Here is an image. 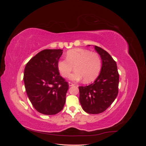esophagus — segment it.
Wrapping results in <instances>:
<instances>
[{
  "instance_id": "34e87169",
  "label": "esophagus",
  "mask_w": 146,
  "mask_h": 146,
  "mask_svg": "<svg viewBox=\"0 0 146 146\" xmlns=\"http://www.w3.org/2000/svg\"><path fill=\"white\" fill-rule=\"evenodd\" d=\"M68 83H69V86H74V85H75V84H74V83H72V82H69Z\"/></svg>"
}]
</instances>
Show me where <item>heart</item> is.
Here are the masks:
<instances>
[{
    "instance_id": "heart-1",
    "label": "heart",
    "mask_w": 146,
    "mask_h": 146,
    "mask_svg": "<svg viewBox=\"0 0 146 146\" xmlns=\"http://www.w3.org/2000/svg\"><path fill=\"white\" fill-rule=\"evenodd\" d=\"M66 60H60L57 63V68L64 78L69 77L73 67L76 70L70 77L73 81L89 83L98 77L101 69V58L96 52L84 48H73L66 53Z\"/></svg>"
}]
</instances>
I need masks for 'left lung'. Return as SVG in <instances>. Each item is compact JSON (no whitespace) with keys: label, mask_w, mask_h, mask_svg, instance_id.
Masks as SVG:
<instances>
[{"label":"left lung","mask_w":146,"mask_h":146,"mask_svg":"<svg viewBox=\"0 0 146 146\" xmlns=\"http://www.w3.org/2000/svg\"><path fill=\"white\" fill-rule=\"evenodd\" d=\"M94 48L102 60L100 72L94 83L78 87L82 107L89 114H99L105 111L118 94L119 77L116 61L103 48L96 46Z\"/></svg>","instance_id":"1"}]
</instances>
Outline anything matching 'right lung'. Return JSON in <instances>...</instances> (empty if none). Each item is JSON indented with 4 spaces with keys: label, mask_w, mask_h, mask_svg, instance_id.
Returning a JSON list of instances; mask_svg holds the SVG:
<instances>
[{
    "label": "right lung",
    "mask_w": 146,
    "mask_h": 146,
    "mask_svg": "<svg viewBox=\"0 0 146 146\" xmlns=\"http://www.w3.org/2000/svg\"><path fill=\"white\" fill-rule=\"evenodd\" d=\"M61 49H46L27 63L24 82L28 98L36 111L46 115L61 111L66 102L69 85L60 76L57 63Z\"/></svg>",
    "instance_id": "obj_1"
}]
</instances>
